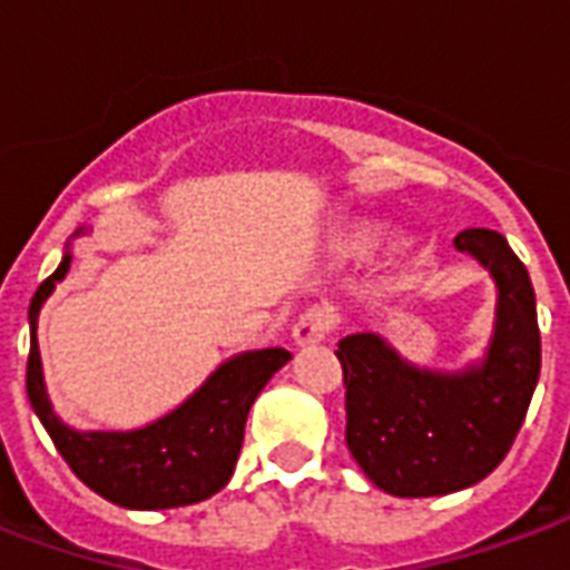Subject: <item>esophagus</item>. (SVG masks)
Here are the masks:
<instances>
[{"mask_svg": "<svg viewBox=\"0 0 570 570\" xmlns=\"http://www.w3.org/2000/svg\"><path fill=\"white\" fill-rule=\"evenodd\" d=\"M332 326H335V314L328 307H307L305 314L298 317L296 328H293V341L298 347H311V344L326 341Z\"/></svg>", "mask_w": 570, "mask_h": 570, "instance_id": "34e87169", "label": "esophagus"}]
</instances>
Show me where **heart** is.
I'll list each match as a JSON object with an SVG mask.
<instances>
[{"mask_svg":"<svg viewBox=\"0 0 570 570\" xmlns=\"http://www.w3.org/2000/svg\"><path fill=\"white\" fill-rule=\"evenodd\" d=\"M377 235H381V229L374 223H356V226H350V229H344L335 238V244H332L335 256L338 259H360V256H365L374 247Z\"/></svg>","mask_w":570,"mask_h":570,"instance_id":"1","label":"heart"}]
</instances>
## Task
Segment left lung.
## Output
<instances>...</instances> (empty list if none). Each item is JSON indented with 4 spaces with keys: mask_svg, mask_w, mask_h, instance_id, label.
Returning <instances> with one entry per match:
<instances>
[{
    "mask_svg": "<svg viewBox=\"0 0 570 570\" xmlns=\"http://www.w3.org/2000/svg\"><path fill=\"white\" fill-rule=\"evenodd\" d=\"M495 284L483 356L459 371L404 360L390 341L356 332L335 356L347 386V446L365 478L399 499L446 495L480 483L508 456L541 374V332L525 265L492 229L459 232Z\"/></svg>",
    "mask_w": 570,
    "mask_h": 570,
    "instance_id": "left-lung-1",
    "label": "left lung"
}]
</instances>
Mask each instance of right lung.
<instances>
[{
	"label": "right lung",
	"mask_w": 570,
	"mask_h": 570,
	"mask_svg": "<svg viewBox=\"0 0 570 570\" xmlns=\"http://www.w3.org/2000/svg\"><path fill=\"white\" fill-rule=\"evenodd\" d=\"M81 235V229L75 232ZM71 265V242L62 263L38 286L29 305V365L27 395L32 411L48 429L50 441L78 478L111 504L129 510H168L196 504L217 495L229 483L242 453L244 423L263 386L293 353L263 347L235 353L210 371L199 390L168 414L138 429H75L53 411L38 350V314L66 281Z\"/></svg>",
	"instance_id": "right-lung-1"
}]
</instances>
